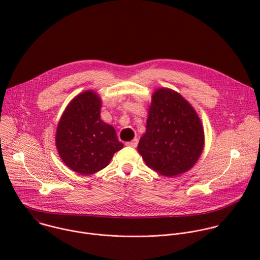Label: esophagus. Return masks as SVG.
I'll list each match as a JSON object with an SVG mask.
<instances>
[{
	"instance_id": "esophagus-1",
	"label": "esophagus",
	"mask_w": 260,
	"mask_h": 260,
	"mask_svg": "<svg viewBox=\"0 0 260 260\" xmlns=\"http://www.w3.org/2000/svg\"><path fill=\"white\" fill-rule=\"evenodd\" d=\"M125 145H126V146H129V147L136 148L137 145H138V139H135V140H133V141H131V142H126Z\"/></svg>"
}]
</instances>
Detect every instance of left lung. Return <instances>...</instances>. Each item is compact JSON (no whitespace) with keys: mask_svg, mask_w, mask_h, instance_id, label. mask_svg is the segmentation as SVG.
Returning a JSON list of instances; mask_svg holds the SVG:
<instances>
[{"mask_svg":"<svg viewBox=\"0 0 260 260\" xmlns=\"http://www.w3.org/2000/svg\"><path fill=\"white\" fill-rule=\"evenodd\" d=\"M204 148V129L190 104L168 88L157 89L138 151L147 167L167 177L191 169Z\"/></svg>","mask_w":260,"mask_h":260,"instance_id":"obj_1","label":"left lung"}]
</instances>
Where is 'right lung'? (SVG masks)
Here are the masks:
<instances>
[{
    "label": "right lung",
    "instance_id": "1",
    "mask_svg": "<svg viewBox=\"0 0 260 260\" xmlns=\"http://www.w3.org/2000/svg\"><path fill=\"white\" fill-rule=\"evenodd\" d=\"M101 105L95 92L80 93L69 104L57 126L55 142L60 158L82 175L106 168L123 147L114 127L101 120Z\"/></svg>",
    "mask_w": 260,
    "mask_h": 260
}]
</instances>
